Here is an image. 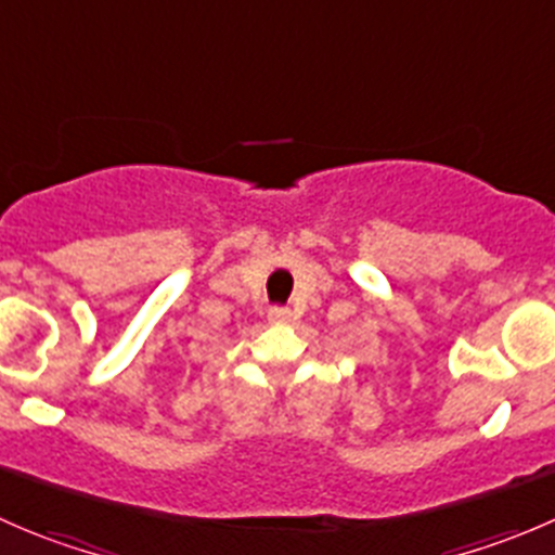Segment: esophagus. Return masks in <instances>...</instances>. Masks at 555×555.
<instances>
[{
  "mask_svg": "<svg viewBox=\"0 0 555 555\" xmlns=\"http://www.w3.org/2000/svg\"><path fill=\"white\" fill-rule=\"evenodd\" d=\"M268 319H271L273 324H287L289 319H293V311H289V309H271V311H268Z\"/></svg>",
  "mask_w": 555,
  "mask_h": 555,
  "instance_id": "esophagus-1",
  "label": "esophagus"
}]
</instances>
